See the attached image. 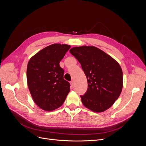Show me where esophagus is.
<instances>
[{
    "label": "esophagus",
    "instance_id": "esophagus-1",
    "mask_svg": "<svg viewBox=\"0 0 146 146\" xmlns=\"http://www.w3.org/2000/svg\"><path fill=\"white\" fill-rule=\"evenodd\" d=\"M70 87H71V88H74V82L72 81H71L70 82Z\"/></svg>",
    "mask_w": 146,
    "mask_h": 146
}]
</instances>
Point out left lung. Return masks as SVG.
<instances>
[{
  "instance_id": "obj_1",
  "label": "left lung",
  "mask_w": 146,
  "mask_h": 146,
  "mask_svg": "<svg viewBox=\"0 0 146 146\" xmlns=\"http://www.w3.org/2000/svg\"><path fill=\"white\" fill-rule=\"evenodd\" d=\"M69 52L80 63L87 78L88 90L80 96L83 105L96 113L111 107L120 96L123 87L120 65L94 46L75 47Z\"/></svg>"
}]
</instances>
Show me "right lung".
<instances>
[{
  "label": "right lung",
  "instance_id": "add662e5",
  "mask_svg": "<svg viewBox=\"0 0 146 146\" xmlns=\"http://www.w3.org/2000/svg\"><path fill=\"white\" fill-rule=\"evenodd\" d=\"M70 46L53 44L39 51L29 61L27 85L35 103L50 111L63 105L70 91V84L64 80L60 61Z\"/></svg>",
  "mask_w": 146,
  "mask_h": 146
}]
</instances>
